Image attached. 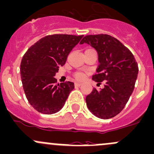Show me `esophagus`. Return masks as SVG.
Wrapping results in <instances>:
<instances>
[{"mask_svg":"<svg viewBox=\"0 0 154 154\" xmlns=\"http://www.w3.org/2000/svg\"><path fill=\"white\" fill-rule=\"evenodd\" d=\"M74 85H75L76 87H79V86H80L82 84L80 83V82H75V84H74Z\"/></svg>","mask_w":154,"mask_h":154,"instance_id":"obj_1","label":"esophagus"}]
</instances>
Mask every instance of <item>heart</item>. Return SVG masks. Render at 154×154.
<instances>
[{
    "mask_svg": "<svg viewBox=\"0 0 154 154\" xmlns=\"http://www.w3.org/2000/svg\"><path fill=\"white\" fill-rule=\"evenodd\" d=\"M74 76H75V77L77 79V80H82V79H83L84 77V75L82 74V73H76Z\"/></svg>",
    "mask_w": 154,
    "mask_h": 154,
    "instance_id": "heart-1",
    "label": "heart"
}]
</instances>
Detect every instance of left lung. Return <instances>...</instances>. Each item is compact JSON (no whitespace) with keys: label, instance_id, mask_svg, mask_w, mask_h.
<instances>
[{"label":"left lung","instance_id":"left-lung-1","mask_svg":"<svg viewBox=\"0 0 154 154\" xmlns=\"http://www.w3.org/2000/svg\"><path fill=\"white\" fill-rule=\"evenodd\" d=\"M80 43L97 50L100 64L92 80L97 84L105 82L104 88H94L86 97L87 107L100 119L114 117L122 111L134 89L138 64L131 51L111 35H86Z\"/></svg>","mask_w":154,"mask_h":154}]
</instances>
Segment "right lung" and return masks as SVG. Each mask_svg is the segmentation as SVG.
I'll use <instances>...</instances> for the list:
<instances>
[{
  "mask_svg": "<svg viewBox=\"0 0 154 154\" xmlns=\"http://www.w3.org/2000/svg\"><path fill=\"white\" fill-rule=\"evenodd\" d=\"M82 37L47 35L32 45L23 57L20 63L23 87L29 103L38 112L45 114L58 112L74 88V82L57 83L54 76Z\"/></svg>",
  "mask_w": 154,
  "mask_h": 154,
  "instance_id": "add662e5",
  "label": "right lung"
}]
</instances>
